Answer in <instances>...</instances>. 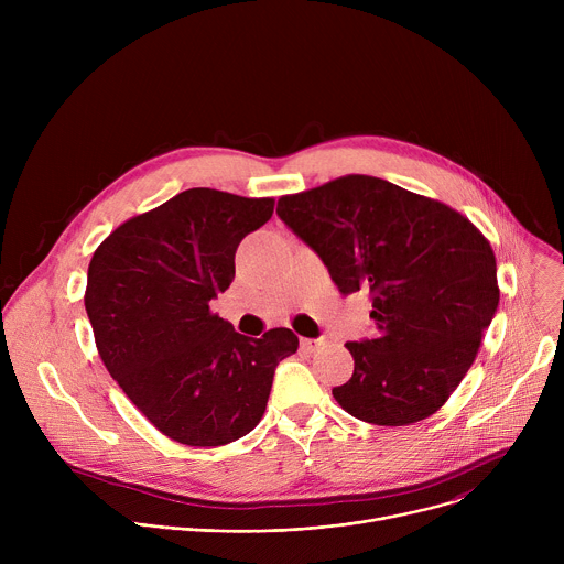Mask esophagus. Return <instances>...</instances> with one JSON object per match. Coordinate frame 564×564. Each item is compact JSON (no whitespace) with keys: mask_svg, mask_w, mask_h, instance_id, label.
Segmentation results:
<instances>
[{"mask_svg":"<svg viewBox=\"0 0 564 564\" xmlns=\"http://www.w3.org/2000/svg\"><path fill=\"white\" fill-rule=\"evenodd\" d=\"M321 346H324V339H301V348H303L305 352H314V350H318Z\"/></svg>","mask_w":564,"mask_h":564,"instance_id":"34e87169","label":"esophagus"}]
</instances>
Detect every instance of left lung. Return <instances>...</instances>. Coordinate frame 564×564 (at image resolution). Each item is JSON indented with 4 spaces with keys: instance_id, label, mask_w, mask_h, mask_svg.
Here are the masks:
<instances>
[{
    "instance_id": "8db88e82",
    "label": "left lung",
    "mask_w": 564,
    "mask_h": 564,
    "mask_svg": "<svg viewBox=\"0 0 564 564\" xmlns=\"http://www.w3.org/2000/svg\"><path fill=\"white\" fill-rule=\"evenodd\" d=\"M279 218L341 294L368 290L375 335L348 341L339 406L377 426L431 417L459 386L498 310L489 240L459 212L372 176L279 198Z\"/></svg>"
}]
</instances>
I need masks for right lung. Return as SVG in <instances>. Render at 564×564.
I'll list each match as a JSON object with an SVG mask.
<instances>
[{"label": "right lung", "mask_w": 564, "mask_h": 564, "mask_svg": "<svg viewBox=\"0 0 564 564\" xmlns=\"http://www.w3.org/2000/svg\"><path fill=\"white\" fill-rule=\"evenodd\" d=\"M272 198L187 189L111 231L89 263L85 307L98 352L135 409L187 446H223L263 417L288 328L238 335L209 312L234 281L240 240Z\"/></svg>", "instance_id": "1"}]
</instances>
